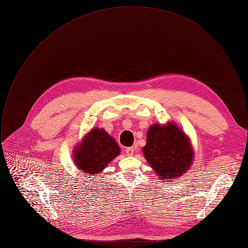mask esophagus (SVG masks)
<instances>
[{"label": "esophagus", "instance_id": "esophagus-1", "mask_svg": "<svg viewBox=\"0 0 248 248\" xmlns=\"http://www.w3.org/2000/svg\"><path fill=\"white\" fill-rule=\"evenodd\" d=\"M125 153H126L127 156H132L133 153H134L133 147H128V148H126V149H125Z\"/></svg>", "mask_w": 248, "mask_h": 248}]
</instances>
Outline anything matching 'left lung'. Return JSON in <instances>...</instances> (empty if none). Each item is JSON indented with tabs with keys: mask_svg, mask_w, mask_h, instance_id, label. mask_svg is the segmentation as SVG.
<instances>
[{
	"mask_svg": "<svg viewBox=\"0 0 248 248\" xmlns=\"http://www.w3.org/2000/svg\"><path fill=\"white\" fill-rule=\"evenodd\" d=\"M142 152L156 175L167 183H175L184 176L191 168L194 158L189 137L172 122L154 124L148 128Z\"/></svg>",
	"mask_w": 248,
	"mask_h": 248,
	"instance_id": "left-lung-1",
	"label": "left lung"
}]
</instances>
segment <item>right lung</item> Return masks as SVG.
<instances>
[{
  "mask_svg": "<svg viewBox=\"0 0 248 248\" xmlns=\"http://www.w3.org/2000/svg\"><path fill=\"white\" fill-rule=\"evenodd\" d=\"M120 154L117 141L104 128L94 127L75 147L74 162L81 175H94L102 172Z\"/></svg>",
  "mask_w": 248,
  "mask_h": 248,
  "instance_id": "1",
  "label": "right lung"
}]
</instances>
